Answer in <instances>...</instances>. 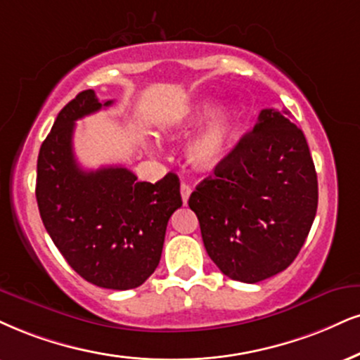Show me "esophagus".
Instances as JSON below:
<instances>
[{"instance_id": "1", "label": "esophagus", "mask_w": 360, "mask_h": 360, "mask_svg": "<svg viewBox=\"0 0 360 360\" xmlns=\"http://www.w3.org/2000/svg\"><path fill=\"white\" fill-rule=\"evenodd\" d=\"M180 193H181V200H184V203H187L190 193H192V187H190V185H187V184H181L180 185Z\"/></svg>"}]
</instances>
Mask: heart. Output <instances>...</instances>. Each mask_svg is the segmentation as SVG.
Instances as JSON below:
<instances>
[{"instance_id":"1","label":"heart","mask_w":360,"mask_h":360,"mask_svg":"<svg viewBox=\"0 0 360 360\" xmlns=\"http://www.w3.org/2000/svg\"><path fill=\"white\" fill-rule=\"evenodd\" d=\"M212 110L210 100H200L185 112L175 115L167 127L168 135L175 136L200 125ZM238 130V112L232 103H224L208 118L187 148L188 162L202 172H212L224 162Z\"/></svg>"}]
</instances>
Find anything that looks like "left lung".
I'll list each match as a JSON object with an SVG mask.
<instances>
[{
  "label": "left lung",
  "instance_id": "8db88e82",
  "mask_svg": "<svg viewBox=\"0 0 360 360\" xmlns=\"http://www.w3.org/2000/svg\"><path fill=\"white\" fill-rule=\"evenodd\" d=\"M288 115L262 110L254 130L188 198L208 257L233 281L257 283L285 270L316 219V167Z\"/></svg>",
  "mask_w": 360,
  "mask_h": 360
}]
</instances>
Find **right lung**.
Listing matches in <instances>:
<instances>
[{
    "mask_svg": "<svg viewBox=\"0 0 360 360\" xmlns=\"http://www.w3.org/2000/svg\"><path fill=\"white\" fill-rule=\"evenodd\" d=\"M112 103L85 90L58 113L39 148L37 202L44 229L75 272L93 285L128 290L157 269L181 197L175 173L150 184L125 167L78 165L75 122Z\"/></svg>",
    "mask_w": 360,
    "mask_h": 360,
    "instance_id": "1",
    "label": "right lung"
}]
</instances>
